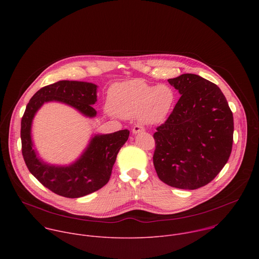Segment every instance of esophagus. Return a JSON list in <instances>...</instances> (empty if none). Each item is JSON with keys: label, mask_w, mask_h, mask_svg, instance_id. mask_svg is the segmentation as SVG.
Instances as JSON below:
<instances>
[{"label": "esophagus", "mask_w": 259, "mask_h": 259, "mask_svg": "<svg viewBox=\"0 0 259 259\" xmlns=\"http://www.w3.org/2000/svg\"><path fill=\"white\" fill-rule=\"evenodd\" d=\"M141 131H144V127L141 126V125H139V124H135V125L133 126V128H132V132H133L134 134L139 133V132H141Z\"/></svg>", "instance_id": "esophagus-1"}]
</instances>
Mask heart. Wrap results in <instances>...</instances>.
Wrapping results in <instances>:
<instances>
[{"mask_svg": "<svg viewBox=\"0 0 259 259\" xmlns=\"http://www.w3.org/2000/svg\"><path fill=\"white\" fill-rule=\"evenodd\" d=\"M175 99L168 85L152 86L142 80H131L114 85L107 95V108L113 115L123 118L138 116L146 124L162 122Z\"/></svg>", "mask_w": 259, "mask_h": 259, "instance_id": "b5f03b06", "label": "heart"}]
</instances>
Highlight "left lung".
Wrapping results in <instances>:
<instances>
[{
  "label": "left lung",
  "mask_w": 259,
  "mask_h": 259,
  "mask_svg": "<svg viewBox=\"0 0 259 259\" xmlns=\"http://www.w3.org/2000/svg\"><path fill=\"white\" fill-rule=\"evenodd\" d=\"M168 82L181 96L154 133V166L168 186L197 190L211 182L231 156L233 113L219 87L198 75L183 73Z\"/></svg>",
  "instance_id": "obj_1"
}]
</instances>
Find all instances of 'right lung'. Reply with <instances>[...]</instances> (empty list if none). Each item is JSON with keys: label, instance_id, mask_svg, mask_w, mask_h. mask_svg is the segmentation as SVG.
<instances>
[{"label": "right lung", "instance_id": "add662e5", "mask_svg": "<svg viewBox=\"0 0 259 259\" xmlns=\"http://www.w3.org/2000/svg\"><path fill=\"white\" fill-rule=\"evenodd\" d=\"M97 86L87 82L59 81L36 92L26 105L21 119V151L29 172L45 188L65 198H80L100 190L108 182L117 155L128 140L130 131L95 136L83 156L68 167H55L42 163L32 150L30 126L32 118L41 105L50 100L67 103L87 117L96 116Z\"/></svg>", "mask_w": 259, "mask_h": 259}]
</instances>
